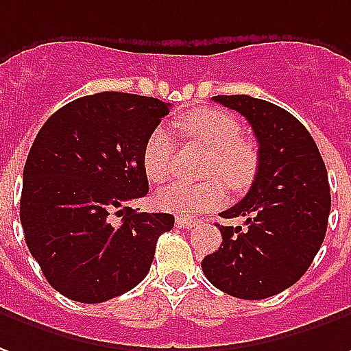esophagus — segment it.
I'll return each instance as SVG.
<instances>
[{"mask_svg":"<svg viewBox=\"0 0 351 351\" xmlns=\"http://www.w3.org/2000/svg\"><path fill=\"white\" fill-rule=\"evenodd\" d=\"M176 224H178V228H192L195 220L190 217H176Z\"/></svg>","mask_w":351,"mask_h":351,"instance_id":"34e87169","label":"esophagus"}]
</instances>
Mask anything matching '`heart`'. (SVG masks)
<instances>
[{"instance_id":"b5f03b06","label":"heart","mask_w":351,"mask_h":351,"mask_svg":"<svg viewBox=\"0 0 351 351\" xmlns=\"http://www.w3.org/2000/svg\"><path fill=\"white\" fill-rule=\"evenodd\" d=\"M184 138L209 150L203 163L201 182H175L158 193V205L182 217L199 215L220 207L226 186L235 193L247 192L261 167L258 148L241 136V123L220 110H193L176 121ZM176 144L167 129L159 127L144 146L142 161L152 182H167L175 173ZM227 184H224L223 182Z\"/></svg>"}]
</instances>
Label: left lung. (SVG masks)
I'll list each match as a JSON object with an SVG mask.
<instances>
[{
	"label": "left lung",
	"mask_w": 351,
	"mask_h": 351,
	"mask_svg": "<svg viewBox=\"0 0 351 351\" xmlns=\"http://www.w3.org/2000/svg\"><path fill=\"white\" fill-rule=\"evenodd\" d=\"M213 100L251 123L261 167L243 199L220 213L245 218V228L218 224L222 245L201 268L228 295L261 300L295 285L319 251L330 213L327 169L312 134L283 108L249 95Z\"/></svg>",
	"instance_id": "left-lung-1"
}]
</instances>
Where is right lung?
<instances>
[{"label": "right lung", "instance_id": "1", "mask_svg": "<svg viewBox=\"0 0 351 351\" xmlns=\"http://www.w3.org/2000/svg\"><path fill=\"white\" fill-rule=\"evenodd\" d=\"M167 114V102L106 90L66 104L39 129L24 165L21 224L49 285L66 298L104 302L150 271L175 217L127 205L148 193L142 154Z\"/></svg>", "mask_w": 351, "mask_h": 351}]
</instances>
